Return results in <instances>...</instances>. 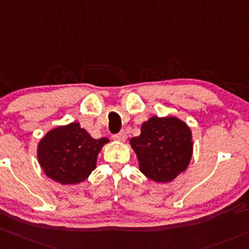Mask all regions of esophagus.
I'll list each match as a JSON object with an SVG mask.
<instances>
[{
    "mask_svg": "<svg viewBox=\"0 0 249 249\" xmlns=\"http://www.w3.org/2000/svg\"><path fill=\"white\" fill-rule=\"evenodd\" d=\"M112 138H113L114 141H117V142H125V141H126V133H125V131H120L119 133H117V135L112 136Z\"/></svg>",
    "mask_w": 249,
    "mask_h": 249,
    "instance_id": "1",
    "label": "esophagus"
}]
</instances>
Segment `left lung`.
Masks as SVG:
<instances>
[{
  "instance_id": "obj_1",
  "label": "left lung",
  "mask_w": 249,
  "mask_h": 249,
  "mask_svg": "<svg viewBox=\"0 0 249 249\" xmlns=\"http://www.w3.org/2000/svg\"><path fill=\"white\" fill-rule=\"evenodd\" d=\"M130 144L137 155L140 171L156 182L173 181L186 171L192 158V132L177 117H151Z\"/></svg>"
}]
</instances>
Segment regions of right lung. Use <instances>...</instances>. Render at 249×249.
<instances>
[{
  "mask_svg": "<svg viewBox=\"0 0 249 249\" xmlns=\"http://www.w3.org/2000/svg\"><path fill=\"white\" fill-rule=\"evenodd\" d=\"M108 142L105 137L94 140L80 123L57 126L39 142V164L53 181L62 185L80 184L95 169L99 153Z\"/></svg>",
  "mask_w": 249,
  "mask_h": 249,
  "instance_id": "1",
  "label": "right lung"
}]
</instances>
